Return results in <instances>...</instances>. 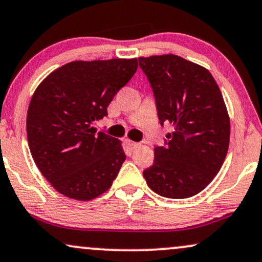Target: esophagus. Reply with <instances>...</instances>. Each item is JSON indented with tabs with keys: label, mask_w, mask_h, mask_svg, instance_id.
<instances>
[{
	"label": "esophagus",
	"mask_w": 262,
	"mask_h": 262,
	"mask_svg": "<svg viewBox=\"0 0 262 262\" xmlns=\"http://www.w3.org/2000/svg\"><path fill=\"white\" fill-rule=\"evenodd\" d=\"M126 144H127L128 147H130L131 149H136V148H138V147H140V143H137V142H134V141H131V140H126Z\"/></svg>",
	"instance_id": "1"
}]
</instances>
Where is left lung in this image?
<instances>
[{"label":"left lung","mask_w":262,"mask_h":262,"mask_svg":"<svg viewBox=\"0 0 262 262\" xmlns=\"http://www.w3.org/2000/svg\"><path fill=\"white\" fill-rule=\"evenodd\" d=\"M156 97L158 119L169 122L167 147H156L143 171L150 190L168 199L201 192L222 167L230 121L221 89L205 67L178 55L138 57Z\"/></svg>","instance_id":"left-lung-1"}]
</instances>
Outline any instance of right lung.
<instances>
[{"mask_svg":"<svg viewBox=\"0 0 262 262\" xmlns=\"http://www.w3.org/2000/svg\"><path fill=\"white\" fill-rule=\"evenodd\" d=\"M137 58L72 61L52 71L34 92L27 136L36 167L51 186L77 201L93 200L113 185L125 162L121 141L93 124L107 115L113 98L132 78Z\"/></svg>","mask_w":262,"mask_h":262,"instance_id":"add662e5","label":"right lung"}]
</instances>
